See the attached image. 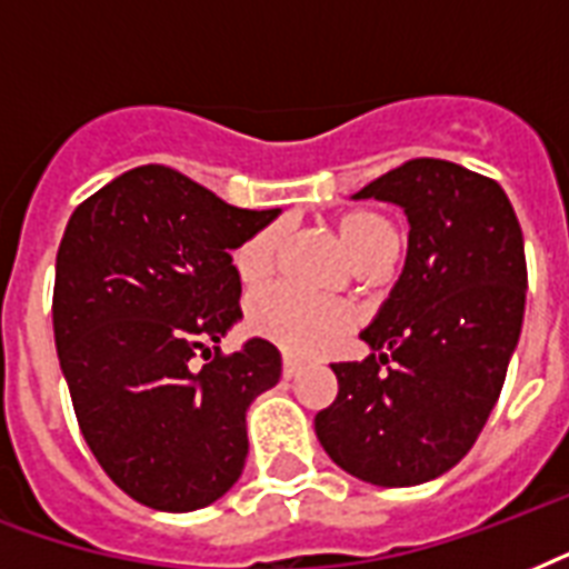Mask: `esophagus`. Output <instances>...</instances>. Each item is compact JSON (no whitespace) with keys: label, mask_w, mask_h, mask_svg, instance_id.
Instances as JSON below:
<instances>
[{"label":"esophagus","mask_w":569,"mask_h":569,"mask_svg":"<svg viewBox=\"0 0 569 569\" xmlns=\"http://www.w3.org/2000/svg\"><path fill=\"white\" fill-rule=\"evenodd\" d=\"M298 372H301V360H295L292 355H283V378L292 380Z\"/></svg>","instance_id":"obj_1"}]
</instances>
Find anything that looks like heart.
I'll use <instances>...</instances> for the list:
<instances>
[{
	"label": "heart",
	"instance_id": "1",
	"mask_svg": "<svg viewBox=\"0 0 569 569\" xmlns=\"http://www.w3.org/2000/svg\"><path fill=\"white\" fill-rule=\"evenodd\" d=\"M337 232L360 268L380 259H396L398 244H401L396 223L375 209H351L339 214ZM280 241H283V227L268 223L232 253V268L241 283L257 286L274 271ZM351 325H355V316L346 303L307 298L289 286H274V289L253 295L248 307V328L257 337L301 357L319 355L339 342L351 330Z\"/></svg>",
	"mask_w": 569,
	"mask_h": 569
}]
</instances>
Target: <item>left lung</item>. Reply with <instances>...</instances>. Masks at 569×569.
I'll list each match as a JSON object with an SVG mask.
<instances>
[{"label": "left lung", "mask_w": 569, "mask_h": 569, "mask_svg": "<svg viewBox=\"0 0 569 569\" xmlns=\"http://www.w3.org/2000/svg\"><path fill=\"white\" fill-rule=\"evenodd\" d=\"M357 200L405 209V271L360 333L372 355L333 363L316 437L348 476L413 487L449 472L493 410L520 342L526 248L502 186L446 159H410Z\"/></svg>", "instance_id": "left-lung-1"}]
</instances>
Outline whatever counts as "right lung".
Returning a JSON list of instances; mask_svg holds the SVG:
<instances>
[{
  "mask_svg": "<svg viewBox=\"0 0 569 569\" xmlns=\"http://www.w3.org/2000/svg\"><path fill=\"white\" fill-rule=\"evenodd\" d=\"M274 218L141 164L67 221L52 292L58 363L93 458L153 511L206 508L244 469V413L283 363L266 339L236 355L218 342L241 319L230 253Z\"/></svg>",
  "mask_w": 569,
  "mask_h": 569,
  "instance_id": "right-lung-1",
  "label": "right lung"
}]
</instances>
